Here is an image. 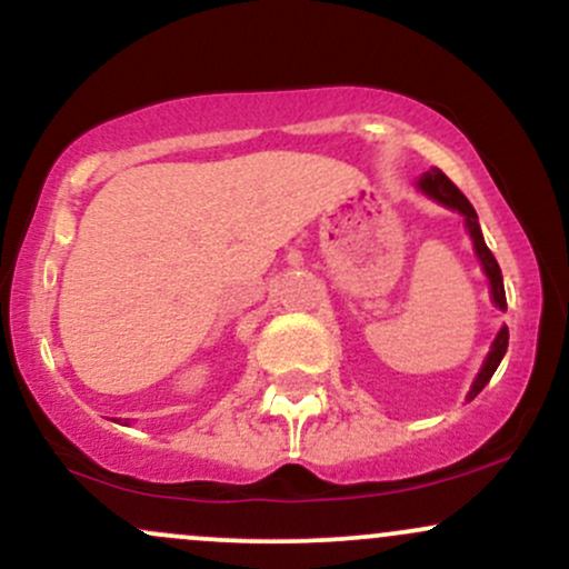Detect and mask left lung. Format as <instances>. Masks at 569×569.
<instances>
[{
  "mask_svg": "<svg viewBox=\"0 0 569 569\" xmlns=\"http://www.w3.org/2000/svg\"><path fill=\"white\" fill-rule=\"evenodd\" d=\"M419 188H422V193L430 196V199H436L438 203H443V207L455 209V212H459V214L465 217V226H468L470 239H473L478 260H481L483 273H487V277H489L491 301H495V306H500V309L506 311L508 303H506V287H502V271H500V266H497L495 254H491V250L487 247V241H483V233H481V226H478V214H476L473 203L465 199L462 190H459L457 184L451 182L449 177H446L440 169L427 171L422 180H419ZM506 349H508V328H502L500 333H497L495 343H491V352L487 355V360H483L481 370H478L473 387H470V392H468V400H473L476 395L489 385L491 373H495L497 366H500V360H502V355H506Z\"/></svg>",
  "mask_w": 569,
  "mask_h": 569,
  "instance_id": "8db88e82",
  "label": "left lung"
}]
</instances>
